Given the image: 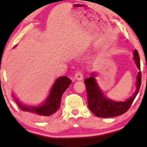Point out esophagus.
Masks as SVG:
<instances>
[{
	"instance_id": "1",
	"label": "esophagus",
	"mask_w": 147,
	"mask_h": 147,
	"mask_svg": "<svg viewBox=\"0 0 147 147\" xmlns=\"http://www.w3.org/2000/svg\"><path fill=\"white\" fill-rule=\"evenodd\" d=\"M75 78L76 80H82V79L84 78V76H83V74H82V72L81 71H78L77 73L75 74Z\"/></svg>"
}]
</instances>
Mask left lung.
I'll return each mask as SVG.
<instances>
[{
  "label": "left lung",
  "instance_id": "obj_1",
  "mask_svg": "<svg viewBox=\"0 0 147 147\" xmlns=\"http://www.w3.org/2000/svg\"><path fill=\"white\" fill-rule=\"evenodd\" d=\"M133 59L136 67L140 70V57L137 50L133 52ZM90 78L84 80L88 94V108L94 115L100 118H110L125 113L132 105L139 92L141 84V72L138 71L136 76V90L131 97L124 102H117L106 97L98 86L96 76L97 72H92Z\"/></svg>",
  "mask_w": 147,
  "mask_h": 147
}]
</instances>
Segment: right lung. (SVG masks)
Returning a JSON list of instances; mask_svg holds the SVG:
<instances>
[{"label": "right lung", "instance_id": "1", "mask_svg": "<svg viewBox=\"0 0 147 147\" xmlns=\"http://www.w3.org/2000/svg\"><path fill=\"white\" fill-rule=\"evenodd\" d=\"M71 84V80L67 76L58 78L52 86L47 97L43 103L38 106L25 105L21 103L14 94H12V96L14 101L23 111L27 112L36 118L45 119L53 115L59 109L62 95Z\"/></svg>", "mask_w": 147, "mask_h": 147}]
</instances>
